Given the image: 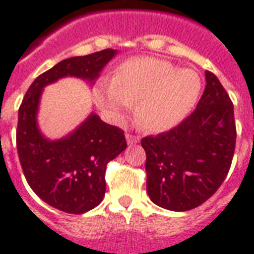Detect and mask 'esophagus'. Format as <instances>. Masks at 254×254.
<instances>
[{"label": "esophagus", "instance_id": "34e87169", "mask_svg": "<svg viewBox=\"0 0 254 254\" xmlns=\"http://www.w3.org/2000/svg\"><path fill=\"white\" fill-rule=\"evenodd\" d=\"M125 137H127V143L129 144V145L137 144L138 141H140V138H138L137 136H133V134H129V133H127V134H125Z\"/></svg>", "mask_w": 254, "mask_h": 254}]
</instances>
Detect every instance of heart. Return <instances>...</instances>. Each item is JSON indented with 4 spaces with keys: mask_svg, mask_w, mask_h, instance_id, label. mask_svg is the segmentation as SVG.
Wrapping results in <instances>:
<instances>
[{
    "mask_svg": "<svg viewBox=\"0 0 254 254\" xmlns=\"http://www.w3.org/2000/svg\"><path fill=\"white\" fill-rule=\"evenodd\" d=\"M201 92V80L193 69H177L169 61L136 57L117 66L113 78L100 80L94 88L96 103L122 121L133 103L144 129L166 132L187 118Z\"/></svg>",
    "mask_w": 254,
    "mask_h": 254,
    "instance_id": "heart-1",
    "label": "heart"
}]
</instances>
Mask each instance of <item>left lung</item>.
<instances>
[{
	"label": "left lung",
	"instance_id": "obj_1",
	"mask_svg": "<svg viewBox=\"0 0 254 254\" xmlns=\"http://www.w3.org/2000/svg\"><path fill=\"white\" fill-rule=\"evenodd\" d=\"M196 110L169 132L141 140L147 193L170 211H189L212 196L227 176L235 148L234 106L218 77L205 72Z\"/></svg>",
	"mask_w": 254,
	"mask_h": 254
}]
</instances>
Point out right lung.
<instances>
[{"label": "right lung", "mask_w": 254, "mask_h": 254, "mask_svg": "<svg viewBox=\"0 0 254 254\" xmlns=\"http://www.w3.org/2000/svg\"><path fill=\"white\" fill-rule=\"evenodd\" d=\"M118 50L66 58L34 80L19 109L17 152L25 180L49 205L67 213H84L99 205L106 191L107 163L127 148L124 132L91 111L76 129L60 138L42 133L38 113L47 85L65 77L92 84Z\"/></svg>", "instance_id": "obj_1"}]
</instances>
